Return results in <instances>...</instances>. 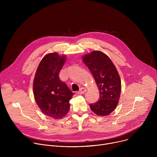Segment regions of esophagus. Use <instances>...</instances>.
Listing matches in <instances>:
<instances>
[{"instance_id": "34e87169", "label": "esophagus", "mask_w": 157, "mask_h": 157, "mask_svg": "<svg viewBox=\"0 0 157 157\" xmlns=\"http://www.w3.org/2000/svg\"><path fill=\"white\" fill-rule=\"evenodd\" d=\"M86 88H84V87H81V88H80L79 90L77 92V94H82L86 93Z\"/></svg>"}]
</instances>
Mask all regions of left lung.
Wrapping results in <instances>:
<instances>
[{
	"instance_id": "left-lung-1",
	"label": "left lung",
	"mask_w": 157,
	"mask_h": 157,
	"mask_svg": "<svg viewBox=\"0 0 157 157\" xmlns=\"http://www.w3.org/2000/svg\"><path fill=\"white\" fill-rule=\"evenodd\" d=\"M99 91V100L90 104L91 109L99 116L109 115L116 107L121 95V81L115 66L104 53L94 51L83 56Z\"/></svg>"
}]
</instances>
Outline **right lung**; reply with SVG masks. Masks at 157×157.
<instances>
[{"label":"right lung","mask_w":157,"mask_h":157,"mask_svg":"<svg viewBox=\"0 0 157 157\" xmlns=\"http://www.w3.org/2000/svg\"><path fill=\"white\" fill-rule=\"evenodd\" d=\"M65 58L56 53L44 56L33 81V94L38 106L44 114L55 119L68 113L70 100L74 94L59 78Z\"/></svg>","instance_id":"obj_1"}]
</instances>
